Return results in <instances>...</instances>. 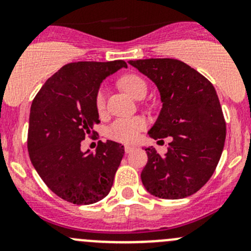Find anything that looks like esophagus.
Segmentation results:
<instances>
[{
	"label": "esophagus",
	"instance_id": "34e87169",
	"mask_svg": "<svg viewBox=\"0 0 251 251\" xmlns=\"http://www.w3.org/2000/svg\"><path fill=\"white\" fill-rule=\"evenodd\" d=\"M135 151V147L132 146H125V153H131V151Z\"/></svg>",
	"mask_w": 251,
	"mask_h": 251
}]
</instances>
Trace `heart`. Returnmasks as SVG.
Segmentation results:
<instances>
[{"instance_id": "1", "label": "heart", "mask_w": 251, "mask_h": 251, "mask_svg": "<svg viewBox=\"0 0 251 251\" xmlns=\"http://www.w3.org/2000/svg\"><path fill=\"white\" fill-rule=\"evenodd\" d=\"M121 87L130 93L133 98L141 100L147 95V86L146 81L142 78L140 75L127 74L124 75L119 80ZM105 104H107V93L105 88L100 87L96 92L95 96V107L100 114L105 110ZM147 127V123L141 116H133V118H121L116 119L114 123H111L107 130L108 137L114 141L124 142V143H131L138 140L141 132Z\"/></svg>"}]
</instances>
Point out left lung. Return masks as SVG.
<instances>
[{
    "label": "left lung",
    "instance_id": "1",
    "mask_svg": "<svg viewBox=\"0 0 251 251\" xmlns=\"http://www.w3.org/2000/svg\"><path fill=\"white\" fill-rule=\"evenodd\" d=\"M159 88L160 115L149 130L154 140L168 136V153L147 148L142 183L153 196L181 199L198 192L214 174L226 138V121L212 83L173 58L130 60Z\"/></svg>",
    "mask_w": 251,
    "mask_h": 251
}]
</instances>
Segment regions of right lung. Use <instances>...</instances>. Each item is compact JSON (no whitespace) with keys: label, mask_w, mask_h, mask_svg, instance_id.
Returning <instances> with one entry per match:
<instances>
[{"label":"right lung","mask_w":251,"mask_h":251,"mask_svg":"<svg viewBox=\"0 0 251 251\" xmlns=\"http://www.w3.org/2000/svg\"><path fill=\"white\" fill-rule=\"evenodd\" d=\"M124 60L75 62L52 75L32 100L27 131L30 160L42 181L59 198L76 205L108 196L124 156V146L98 143L97 151H81V141L96 135L100 123L95 96L105 77Z\"/></svg>","instance_id":"obj_1"}]
</instances>
